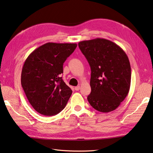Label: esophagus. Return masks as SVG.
<instances>
[{"instance_id":"obj_1","label":"esophagus","mask_w":153,"mask_h":153,"mask_svg":"<svg viewBox=\"0 0 153 153\" xmlns=\"http://www.w3.org/2000/svg\"><path fill=\"white\" fill-rule=\"evenodd\" d=\"M74 88H75V90L78 91V90H79V89H80V86L77 85V86H76V87H75Z\"/></svg>"}]
</instances>
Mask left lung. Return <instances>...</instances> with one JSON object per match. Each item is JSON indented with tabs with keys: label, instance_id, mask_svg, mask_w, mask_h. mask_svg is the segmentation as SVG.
I'll return each mask as SVG.
<instances>
[{
	"label": "left lung",
	"instance_id": "8db88e82",
	"mask_svg": "<svg viewBox=\"0 0 153 153\" xmlns=\"http://www.w3.org/2000/svg\"><path fill=\"white\" fill-rule=\"evenodd\" d=\"M78 46L91 68L89 103L101 112L116 110L130 87L131 68L126 53L112 41L102 38L80 41Z\"/></svg>",
	"mask_w": 153,
	"mask_h": 153
}]
</instances>
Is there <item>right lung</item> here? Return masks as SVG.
<instances>
[{"instance_id":"obj_1","label":"right lung","mask_w":153,"mask_h":153,"mask_svg":"<svg viewBox=\"0 0 153 153\" xmlns=\"http://www.w3.org/2000/svg\"><path fill=\"white\" fill-rule=\"evenodd\" d=\"M76 43H47L35 49L24 63L21 85L33 108L41 114L53 116L65 107L72 94L61 75L63 65Z\"/></svg>"}]
</instances>
